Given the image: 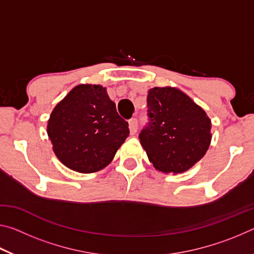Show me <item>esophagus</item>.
<instances>
[{
    "mask_svg": "<svg viewBox=\"0 0 254 254\" xmlns=\"http://www.w3.org/2000/svg\"><path fill=\"white\" fill-rule=\"evenodd\" d=\"M128 128H130L131 134H135L136 130H137V120L136 119H131L128 121Z\"/></svg>",
    "mask_w": 254,
    "mask_h": 254,
    "instance_id": "obj_1",
    "label": "esophagus"
}]
</instances>
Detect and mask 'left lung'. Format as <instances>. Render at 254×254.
Returning <instances> with one entry per match:
<instances>
[{
    "label": "left lung",
    "mask_w": 254,
    "mask_h": 254,
    "mask_svg": "<svg viewBox=\"0 0 254 254\" xmlns=\"http://www.w3.org/2000/svg\"><path fill=\"white\" fill-rule=\"evenodd\" d=\"M150 123L139 139L149 161L163 174L190 169L205 156L212 141V122L206 112L179 88L148 91Z\"/></svg>",
    "instance_id": "left-lung-1"
}]
</instances>
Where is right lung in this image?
I'll return each instance as SVG.
<instances>
[{
	"instance_id": "add662e5",
	"label": "right lung",
	"mask_w": 254,
	"mask_h": 254,
	"mask_svg": "<svg viewBox=\"0 0 254 254\" xmlns=\"http://www.w3.org/2000/svg\"><path fill=\"white\" fill-rule=\"evenodd\" d=\"M101 85L75 86L55 106L47 133L60 162L77 173L104 169L130 134Z\"/></svg>"
}]
</instances>
